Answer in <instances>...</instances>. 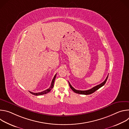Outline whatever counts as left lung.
Here are the masks:
<instances>
[{"label": "left lung", "mask_w": 129, "mask_h": 129, "mask_svg": "<svg viewBox=\"0 0 129 129\" xmlns=\"http://www.w3.org/2000/svg\"><path fill=\"white\" fill-rule=\"evenodd\" d=\"M108 78V76L107 77L106 80H105L102 83H101V84H99V85H97V86H96L93 87L92 88H91V89H89V90H84V91H83V90H78L75 89L74 88H73V87L70 85V83H69V82H69V86H70V88L72 89V90L73 91H74L75 93H78V94H81L88 95V94H90L93 93V92H95V91H96V90H98L99 88H100L101 87H102V86H103L105 84V83H106V81H107V80Z\"/></svg>", "instance_id": "8db88e82"}]
</instances>
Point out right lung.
Wrapping results in <instances>:
<instances>
[{"label": "right lung", "instance_id": "1", "mask_svg": "<svg viewBox=\"0 0 129 129\" xmlns=\"http://www.w3.org/2000/svg\"><path fill=\"white\" fill-rule=\"evenodd\" d=\"M56 75H57V74L54 76V77H53V79L52 80V82H51V85H50V87L48 89H46V90H44L43 91H42V92H38V93H34V92H30V91H29V92L31 94H33V95H41L45 94H46V93H48L49 92H50L51 90V89H52V88L53 87V85H54L53 84H54L55 79H56Z\"/></svg>", "mask_w": 129, "mask_h": 129}]
</instances>
